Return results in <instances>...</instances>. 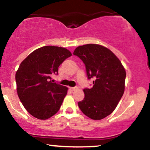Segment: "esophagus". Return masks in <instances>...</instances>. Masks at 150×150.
<instances>
[{"mask_svg":"<svg viewBox=\"0 0 150 150\" xmlns=\"http://www.w3.org/2000/svg\"><path fill=\"white\" fill-rule=\"evenodd\" d=\"M78 89V87H70V90L72 91V92H73V91H75V90H76V89Z\"/></svg>","mask_w":150,"mask_h":150,"instance_id":"esophagus-1","label":"esophagus"}]
</instances>
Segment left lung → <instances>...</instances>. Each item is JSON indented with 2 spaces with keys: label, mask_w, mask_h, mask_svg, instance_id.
Returning <instances> with one entry per match:
<instances>
[{
  "label": "left lung",
  "mask_w": 150,
  "mask_h": 150,
  "mask_svg": "<svg viewBox=\"0 0 150 150\" xmlns=\"http://www.w3.org/2000/svg\"><path fill=\"white\" fill-rule=\"evenodd\" d=\"M73 54L85 63L89 80L94 79L92 88L83 89L79 108L93 120L103 119L114 111L124 93V67L112 51L99 44L80 46Z\"/></svg>",
  "instance_id": "obj_1"
}]
</instances>
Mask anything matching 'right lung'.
<instances>
[{"label":"right lung","instance_id":"1","mask_svg":"<svg viewBox=\"0 0 150 150\" xmlns=\"http://www.w3.org/2000/svg\"><path fill=\"white\" fill-rule=\"evenodd\" d=\"M72 56L63 47L46 46L36 49L20 63L15 74L17 92L24 107L40 120L56 114L67 94L68 87L51 81L58 67Z\"/></svg>","mask_w":150,"mask_h":150}]
</instances>
